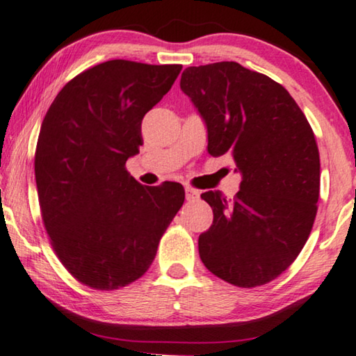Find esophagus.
I'll list each match as a JSON object with an SVG mask.
<instances>
[{
    "mask_svg": "<svg viewBox=\"0 0 356 356\" xmlns=\"http://www.w3.org/2000/svg\"><path fill=\"white\" fill-rule=\"evenodd\" d=\"M185 198L188 201H195L200 198V192L193 187H185Z\"/></svg>",
    "mask_w": 356,
    "mask_h": 356,
    "instance_id": "obj_1",
    "label": "esophagus"
}]
</instances>
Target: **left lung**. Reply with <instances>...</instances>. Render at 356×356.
I'll return each instance as SVG.
<instances>
[{"instance_id":"obj_1","label":"left lung","mask_w":356,"mask_h":356,"mask_svg":"<svg viewBox=\"0 0 356 356\" xmlns=\"http://www.w3.org/2000/svg\"><path fill=\"white\" fill-rule=\"evenodd\" d=\"M180 89L203 116L208 152L230 155L243 176L233 200L201 193L214 214L198 238L201 261L238 288L267 284L296 261L316 217L312 126L280 83L236 62L185 68Z\"/></svg>"}]
</instances>
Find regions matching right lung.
Listing matches in <instances>:
<instances>
[{"label":"right lung","mask_w":356,"mask_h":356,"mask_svg":"<svg viewBox=\"0 0 356 356\" xmlns=\"http://www.w3.org/2000/svg\"><path fill=\"white\" fill-rule=\"evenodd\" d=\"M182 65L108 60L70 79L42 120L35 152L41 217L63 267L99 291L139 280L184 204L177 182L144 187L126 171L142 120Z\"/></svg>","instance_id":"1"}]
</instances>
